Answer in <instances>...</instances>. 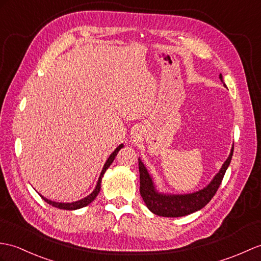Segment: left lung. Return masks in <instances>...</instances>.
I'll return each mask as SVG.
<instances>
[{
  "label": "left lung",
  "instance_id": "obj_1",
  "mask_svg": "<svg viewBox=\"0 0 261 261\" xmlns=\"http://www.w3.org/2000/svg\"><path fill=\"white\" fill-rule=\"evenodd\" d=\"M220 80L223 82L221 74ZM233 145L227 160L223 162L219 172L215 175L209 185L196 192L185 193V195H172V193L158 191L153 182L152 177L149 174L147 168L143 165L141 159L139 158L138 160L139 172H140V195L145 205L154 215L168 218L184 217L202 209L216 195L218 188H219L223 179V175H225L230 165V161H231Z\"/></svg>",
  "mask_w": 261,
  "mask_h": 261
}]
</instances>
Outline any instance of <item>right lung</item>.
<instances>
[{"mask_svg":"<svg viewBox=\"0 0 261 261\" xmlns=\"http://www.w3.org/2000/svg\"><path fill=\"white\" fill-rule=\"evenodd\" d=\"M124 145L121 143L119 147L113 151V152L110 154V156H109L108 158V160L106 161V163H105V166H103V168H102V171H101V173H100V177H99V179H98V182H96V186H95V188H94V190L90 193L89 196H87L86 198H83V199H81V200H77V201H73V202H57V201H52V200H50V199H46L45 197H43L42 195H39L41 196V198L44 200L45 202H47L48 204H51V205H53V207H56V208H59V209H63V210H76V209H80V208H83V207H86V205H88V204H90L91 202L93 201V200L96 198V196L99 195V192H100V189H101V181H102V178H103V174L106 173V171L108 170V168L111 166V163L113 162V160H114V158H116V155L118 154V152L120 151V149L121 148H123Z\"/></svg>","mask_w":261,"mask_h":261,"instance_id":"1","label":"right lung"}]
</instances>
